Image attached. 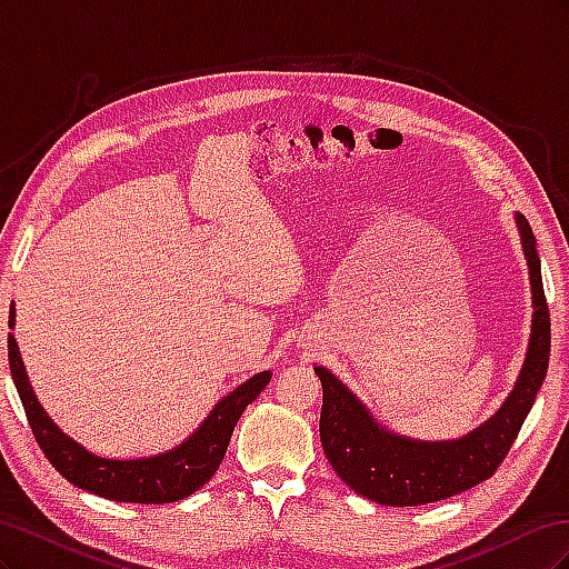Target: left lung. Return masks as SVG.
Wrapping results in <instances>:
<instances>
[{
    "instance_id": "obj_1",
    "label": "left lung",
    "mask_w": 569,
    "mask_h": 569,
    "mask_svg": "<svg viewBox=\"0 0 569 569\" xmlns=\"http://www.w3.org/2000/svg\"><path fill=\"white\" fill-rule=\"evenodd\" d=\"M518 228L533 297L529 351L520 380L503 408L472 435L437 443L396 437L370 418L363 403L330 370L322 366L316 368L322 382V451L343 485H349L356 493L382 506H425L477 487L506 460L537 399L550 356V313L541 282L537 239L525 216H518Z\"/></svg>"
}]
</instances>
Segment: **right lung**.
Here are the masks:
<instances>
[{"label":"right lung","mask_w":569,"mask_h":569,"mask_svg":"<svg viewBox=\"0 0 569 569\" xmlns=\"http://www.w3.org/2000/svg\"><path fill=\"white\" fill-rule=\"evenodd\" d=\"M9 327H13V306L9 311ZM9 368L32 435L54 470L73 487L120 503H173L201 489L220 468L239 416L272 377L270 370H263L239 385L176 451L142 460H107L84 451L49 420L32 393L13 335H9Z\"/></svg>","instance_id":"obj_1"}]
</instances>
